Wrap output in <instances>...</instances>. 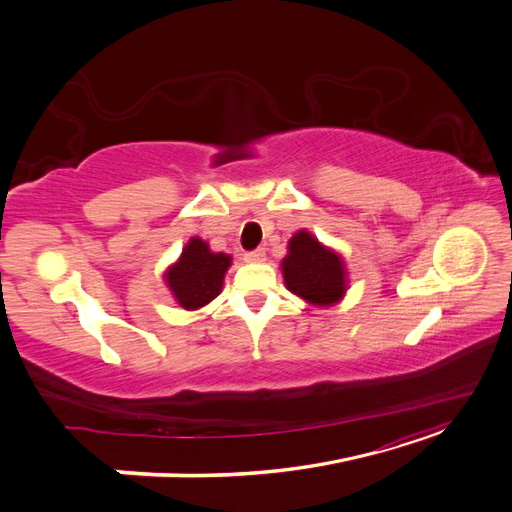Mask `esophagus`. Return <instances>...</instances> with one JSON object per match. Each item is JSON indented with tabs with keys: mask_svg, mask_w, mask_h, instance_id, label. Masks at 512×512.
Segmentation results:
<instances>
[{
	"mask_svg": "<svg viewBox=\"0 0 512 512\" xmlns=\"http://www.w3.org/2000/svg\"><path fill=\"white\" fill-rule=\"evenodd\" d=\"M265 250H262V247H258V250H254V252H247L243 258H245V262H262L265 260Z\"/></svg>",
	"mask_w": 512,
	"mask_h": 512,
	"instance_id": "34e87169",
	"label": "esophagus"
}]
</instances>
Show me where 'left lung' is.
Listing matches in <instances>:
<instances>
[{"label":"left lung","mask_w":512,"mask_h":512,"mask_svg":"<svg viewBox=\"0 0 512 512\" xmlns=\"http://www.w3.org/2000/svg\"><path fill=\"white\" fill-rule=\"evenodd\" d=\"M282 273L286 288L312 305L329 307L346 294V267L342 256L324 247L307 230H299L288 241Z\"/></svg>","instance_id":"8db88e82"}]
</instances>
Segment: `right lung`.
<instances>
[{"instance_id":"add662e5","label":"right lung","mask_w":512,"mask_h":512,"mask_svg":"<svg viewBox=\"0 0 512 512\" xmlns=\"http://www.w3.org/2000/svg\"><path fill=\"white\" fill-rule=\"evenodd\" d=\"M230 262L228 254H215L203 239L192 237L179 260L166 271V286L183 309H198L222 292Z\"/></svg>"}]
</instances>
